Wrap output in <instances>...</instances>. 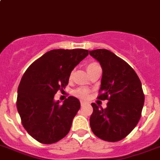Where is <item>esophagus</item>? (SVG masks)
<instances>
[{"label": "esophagus", "instance_id": "obj_1", "mask_svg": "<svg viewBox=\"0 0 160 160\" xmlns=\"http://www.w3.org/2000/svg\"><path fill=\"white\" fill-rule=\"evenodd\" d=\"M86 102H84V101H80V105H81V107H83V106H84V105L86 104Z\"/></svg>", "mask_w": 160, "mask_h": 160}]
</instances>
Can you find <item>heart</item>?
<instances>
[{"mask_svg": "<svg viewBox=\"0 0 160 160\" xmlns=\"http://www.w3.org/2000/svg\"><path fill=\"white\" fill-rule=\"evenodd\" d=\"M100 64L96 62H91L89 63L87 65V71L88 72L90 73L91 72H92L93 70H95L97 68H100ZM73 76V71L70 73L69 75V80H71ZM89 93H90V90L88 88H80L77 89V90L74 92V95L76 96H77L80 99H82V100H84L86 98H88Z\"/></svg>", "mask_w": 160, "mask_h": 160, "instance_id": "obj_1", "label": "heart"}]
</instances>
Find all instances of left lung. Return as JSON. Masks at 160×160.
I'll use <instances>...</instances> for the list:
<instances>
[{"label":"left lung","instance_id":"left-lung-1","mask_svg":"<svg viewBox=\"0 0 160 160\" xmlns=\"http://www.w3.org/2000/svg\"><path fill=\"white\" fill-rule=\"evenodd\" d=\"M89 54L103 70L98 99L108 100L104 109L92 103L91 129L103 140L117 142L124 139L140 119L144 103L142 84L133 68L109 50H92Z\"/></svg>","mask_w":160,"mask_h":160}]
</instances>
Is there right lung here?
I'll return each mask as SVG.
<instances>
[{"mask_svg": "<svg viewBox=\"0 0 160 160\" xmlns=\"http://www.w3.org/2000/svg\"><path fill=\"white\" fill-rule=\"evenodd\" d=\"M88 55V50L82 48L51 50L23 75L17 90V111L24 129L40 143H57L69 132L80 100L68 96L60 104L53 99L59 90L64 91L70 73Z\"/></svg>", "mask_w": 160, "mask_h": 160, "instance_id": "add662e5", "label": "right lung"}]
</instances>
